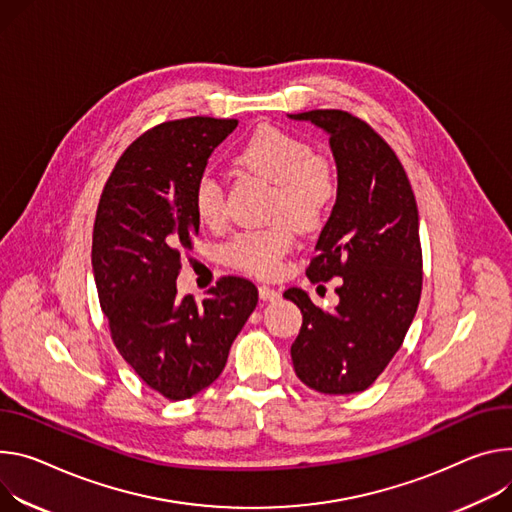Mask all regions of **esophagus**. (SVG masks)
Segmentation results:
<instances>
[{"mask_svg": "<svg viewBox=\"0 0 512 512\" xmlns=\"http://www.w3.org/2000/svg\"><path fill=\"white\" fill-rule=\"evenodd\" d=\"M259 296L265 302H277V300H280V292L269 288V286H259Z\"/></svg>", "mask_w": 512, "mask_h": 512, "instance_id": "1", "label": "esophagus"}]
</instances>
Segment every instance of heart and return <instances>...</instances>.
Returning a JSON list of instances; mask_svg holds the SVG:
<instances>
[{"instance_id":"heart-1","label":"heart","mask_w":512,"mask_h":512,"mask_svg":"<svg viewBox=\"0 0 512 512\" xmlns=\"http://www.w3.org/2000/svg\"><path fill=\"white\" fill-rule=\"evenodd\" d=\"M237 163L261 173L273 183L271 218H288L296 226H314L335 196V177L302 138L280 128H257L237 151ZM194 210L202 224L224 220V192L212 173H204L194 188ZM292 245L286 220L261 230H247L224 247V259L255 275H273Z\"/></svg>"}]
</instances>
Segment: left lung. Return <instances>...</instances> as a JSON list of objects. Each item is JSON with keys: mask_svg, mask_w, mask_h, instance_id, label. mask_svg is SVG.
I'll return each instance as SVG.
<instances>
[{"mask_svg": "<svg viewBox=\"0 0 512 512\" xmlns=\"http://www.w3.org/2000/svg\"><path fill=\"white\" fill-rule=\"evenodd\" d=\"M288 118L327 132L337 165V200L306 275L310 282L343 277L331 310L316 308L300 288L284 294L302 310L290 349L294 371L322 394L363 392L400 349L421 300L414 194L394 151L363 120L341 110Z\"/></svg>", "mask_w": 512, "mask_h": 512, "instance_id": "obj_1", "label": "left lung"}]
</instances>
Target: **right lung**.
<instances>
[{
    "label": "right lung",
    "instance_id": "right-lung-1",
    "mask_svg": "<svg viewBox=\"0 0 512 512\" xmlns=\"http://www.w3.org/2000/svg\"><path fill=\"white\" fill-rule=\"evenodd\" d=\"M237 120L185 118L161 124L124 151L100 198L91 269L112 339L141 380L169 400L192 398L226 365L259 294L222 277L202 304L177 296L183 251L200 218L196 181Z\"/></svg>",
    "mask_w": 512,
    "mask_h": 512
}]
</instances>
